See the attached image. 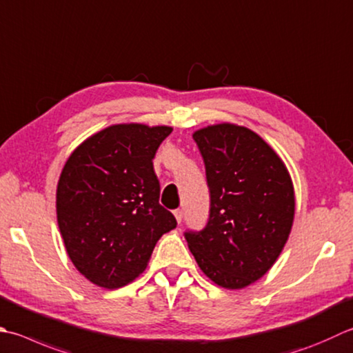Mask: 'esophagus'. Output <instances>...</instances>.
<instances>
[{
	"label": "esophagus",
	"mask_w": 353,
	"mask_h": 353,
	"mask_svg": "<svg viewBox=\"0 0 353 353\" xmlns=\"http://www.w3.org/2000/svg\"><path fill=\"white\" fill-rule=\"evenodd\" d=\"M174 217H176V220H177V223H181L182 219H183V211H182V210H176V211H174Z\"/></svg>",
	"instance_id": "34e87169"
}]
</instances>
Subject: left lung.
Returning a JSON list of instances; mask_svg holds the SVG:
<instances>
[{
    "instance_id": "left-lung-1",
    "label": "left lung",
    "mask_w": 353,
    "mask_h": 353,
    "mask_svg": "<svg viewBox=\"0 0 353 353\" xmlns=\"http://www.w3.org/2000/svg\"><path fill=\"white\" fill-rule=\"evenodd\" d=\"M211 208L200 232H185L202 272L225 289H243L277 261L292 230L294 185L281 157L252 130L216 123L194 131Z\"/></svg>"
}]
</instances>
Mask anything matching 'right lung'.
Listing matches in <instances>:
<instances>
[{"mask_svg": "<svg viewBox=\"0 0 353 353\" xmlns=\"http://www.w3.org/2000/svg\"><path fill=\"white\" fill-rule=\"evenodd\" d=\"M167 125L116 123L78 145L61 171L57 217L74 268L96 286L117 289L139 277L157 240L174 230L159 203L153 168Z\"/></svg>", "mask_w": 353, "mask_h": 353, "instance_id": "add662e5", "label": "right lung"}]
</instances>
